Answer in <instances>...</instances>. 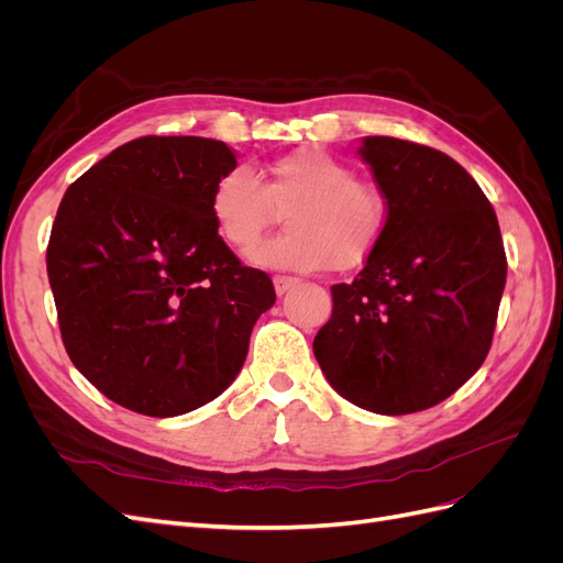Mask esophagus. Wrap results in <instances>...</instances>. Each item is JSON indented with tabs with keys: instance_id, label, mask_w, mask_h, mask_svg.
Returning a JSON list of instances; mask_svg holds the SVG:
<instances>
[{
	"instance_id": "34e87169",
	"label": "esophagus",
	"mask_w": 563,
	"mask_h": 563,
	"mask_svg": "<svg viewBox=\"0 0 563 563\" xmlns=\"http://www.w3.org/2000/svg\"><path fill=\"white\" fill-rule=\"evenodd\" d=\"M272 284H275V291H277V296H284L286 291H291V288L298 284V279H294V277H284V275H277L275 279H272Z\"/></svg>"
}]
</instances>
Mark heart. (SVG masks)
<instances>
[{"mask_svg":"<svg viewBox=\"0 0 563 563\" xmlns=\"http://www.w3.org/2000/svg\"><path fill=\"white\" fill-rule=\"evenodd\" d=\"M284 210L289 230L256 250L264 230ZM209 211L216 232L255 265L317 272L352 269L376 249L385 228V201L338 157L302 147L272 159L263 183L234 166L213 183Z\"/></svg>","mask_w":563,"mask_h":563,"instance_id":"1","label":"heart"}]
</instances>
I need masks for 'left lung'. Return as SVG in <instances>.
<instances>
[{"instance_id":"left-lung-1","label":"left lung","mask_w":563,"mask_h":563,"mask_svg":"<svg viewBox=\"0 0 563 563\" xmlns=\"http://www.w3.org/2000/svg\"><path fill=\"white\" fill-rule=\"evenodd\" d=\"M385 197V228L314 356L340 397L383 416L451 397L490 350L507 277L496 211L444 152L368 135L360 147Z\"/></svg>"}]
</instances>
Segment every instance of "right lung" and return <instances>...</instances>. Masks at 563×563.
I'll use <instances>...</instances> for the list:
<instances>
[{
	"mask_svg": "<svg viewBox=\"0 0 563 563\" xmlns=\"http://www.w3.org/2000/svg\"><path fill=\"white\" fill-rule=\"evenodd\" d=\"M234 152L199 135H143L79 176L46 249L63 345L108 399L174 418L242 371L253 323L275 305L263 269L220 240L213 183Z\"/></svg>",
	"mask_w": 563,
	"mask_h": 563,
	"instance_id": "obj_1",
	"label": "right lung"
}]
</instances>
